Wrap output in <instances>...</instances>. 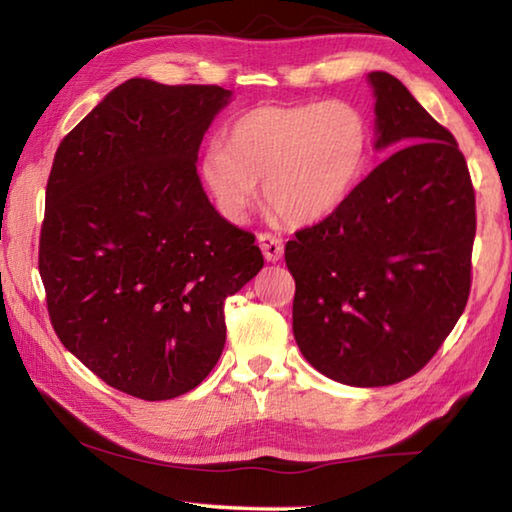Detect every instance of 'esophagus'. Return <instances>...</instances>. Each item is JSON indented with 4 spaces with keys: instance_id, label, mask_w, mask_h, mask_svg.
<instances>
[{
    "instance_id": "1",
    "label": "esophagus",
    "mask_w": 512,
    "mask_h": 512,
    "mask_svg": "<svg viewBox=\"0 0 512 512\" xmlns=\"http://www.w3.org/2000/svg\"><path fill=\"white\" fill-rule=\"evenodd\" d=\"M259 241V248H262V253L266 257V262H277V259L282 257V239H277L271 232H259L257 235Z\"/></svg>"
}]
</instances>
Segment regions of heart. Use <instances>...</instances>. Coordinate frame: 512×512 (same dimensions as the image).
<instances>
[{"mask_svg": "<svg viewBox=\"0 0 512 512\" xmlns=\"http://www.w3.org/2000/svg\"><path fill=\"white\" fill-rule=\"evenodd\" d=\"M370 124L343 99L255 106L230 121L223 146H210L201 178L219 210L241 221L264 180L266 205L293 225L325 219L363 176Z\"/></svg>", "mask_w": 512, "mask_h": 512, "instance_id": "b5f03b06", "label": "heart"}]
</instances>
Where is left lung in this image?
I'll use <instances>...</instances> for the list:
<instances>
[{"instance_id":"left-lung-1","label":"left lung","mask_w":512,"mask_h":512,"mask_svg":"<svg viewBox=\"0 0 512 512\" xmlns=\"http://www.w3.org/2000/svg\"><path fill=\"white\" fill-rule=\"evenodd\" d=\"M377 149L400 146L323 221L296 232L293 336L348 386H391L422 370L470 298L476 203L454 135L386 72H372Z\"/></svg>"}]
</instances>
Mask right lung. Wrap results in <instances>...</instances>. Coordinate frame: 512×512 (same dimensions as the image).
Segmentation results:
<instances>
[{"label": "right lung", "mask_w": 512, "mask_h": 512, "mask_svg": "<svg viewBox=\"0 0 512 512\" xmlns=\"http://www.w3.org/2000/svg\"><path fill=\"white\" fill-rule=\"evenodd\" d=\"M230 99L219 85L131 79L60 142L38 268L60 343L140 400L210 375L225 298L262 271L255 235L214 210L198 146Z\"/></svg>", "instance_id": "1"}]
</instances>
